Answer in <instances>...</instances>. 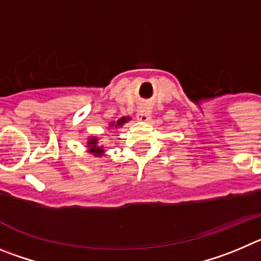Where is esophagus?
Segmentation results:
<instances>
[{
    "instance_id": "obj_1",
    "label": "esophagus",
    "mask_w": 261,
    "mask_h": 261,
    "mask_svg": "<svg viewBox=\"0 0 261 261\" xmlns=\"http://www.w3.org/2000/svg\"><path fill=\"white\" fill-rule=\"evenodd\" d=\"M138 119H139L140 122H144V123L151 121V110L145 107L142 108V109L138 112Z\"/></svg>"
}]
</instances>
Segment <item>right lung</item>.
I'll return each instance as SVG.
<instances>
[{
    "label": "right lung",
    "mask_w": 261,
    "mask_h": 261,
    "mask_svg": "<svg viewBox=\"0 0 261 261\" xmlns=\"http://www.w3.org/2000/svg\"><path fill=\"white\" fill-rule=\"evenodd\" d=\"M131 119V117H122L117 122H112L109 123L108 130H113V128H119L122 126L127 123ZM87 148H88V153H91L95 157H102L105 156V145L100 143V138L95 135H91L87 138Z\"/></svg>",
    "instance_id": "1"
}]
</instances>
